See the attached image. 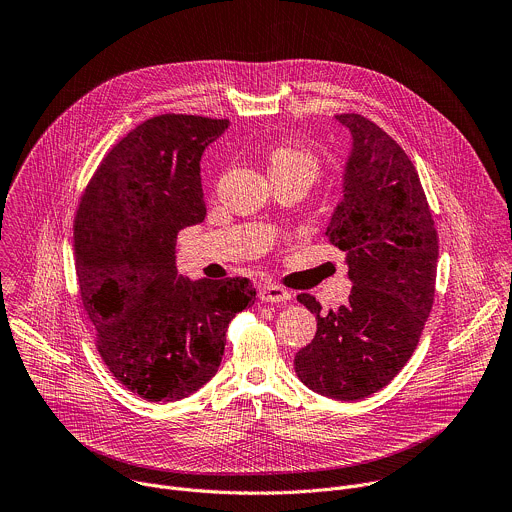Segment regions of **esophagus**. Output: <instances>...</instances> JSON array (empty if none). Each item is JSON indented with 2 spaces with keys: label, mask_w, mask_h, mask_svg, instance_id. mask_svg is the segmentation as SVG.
Wrapping results in <instances>:
<instances>
[{
  "label": "esophagus",
  "mask_w": 512,
  "mask_h": 512,
  "mask_svg": "<svg viewBox=\"0 0 512 512\" xmlns=\"http://www.w3.org/2000/svg\"><path fill=\"white\" fill-rule=\"evenodd\" d=\"M259 300L261 302H287V300H291V294L279 285L265 283L259 287Z\"/></svg>",
  "instance_id": "esophagus-1"
}]
</instances>
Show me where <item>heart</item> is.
<instances>
[{
	"label": "heart",
	"instance_id": "obj_1",
	"mask_svg": "<svg viewBox=\"0 0 512 512\" xmlns=\"http://www.w3.org/2000/svg\"><path fill=\"white\" fill-rule=\"evenodd\" d=\"M269 172H306L312 176H316L318 172V160L316 156L306 150L304 145L294 143V141H281L275 143L273 148L269 150Z\"/></svg>",
	"mask_w": 512,
	"mask_h": 512
}]
</instances>
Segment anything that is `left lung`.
Masks as SVG:
<instances>
[{"instance_id":"obj_1","label":"left lung","mask_w":512,"mask_h":512,"mask_svg":"<svg viewBox=\"0 0 512 512\" xmlns=\"http://www.w3.org/2000/svg\"><path fill=\"white\" fill-rule=\"evenodd\" d=\"M334 119L352 143L326 235L346 251L352 289L328 314L314 296H298L318 330L294 367L318 395L356 401L389 385L411 358L431 312L440 245L419 176L399 143L362 115Z\"/></svg>"}]
</instances>
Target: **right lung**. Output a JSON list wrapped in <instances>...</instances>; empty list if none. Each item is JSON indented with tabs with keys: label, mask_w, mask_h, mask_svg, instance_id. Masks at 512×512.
Segmentation results:
<instances>
[{
	"label": "right lung",
	"mask_w": 512,
	"mask_h": 512,
	"mask_svg": "<svg viewBox=\"0 0 512 512\" xmlns=\"http://www.w3.org/2000/svg\"><path fill=\"white\" fill-rule=\"evenodd\" d=\"M227 119L160 115L129 131L91 178L75 218V259L97 348L129 391L180 401L221 367L229 322L255 304L247 277L188 279L176 239L206 216L204 150Z\"/></svg>",
	"instance_id": "right-lung-1"
}]
</instances>
